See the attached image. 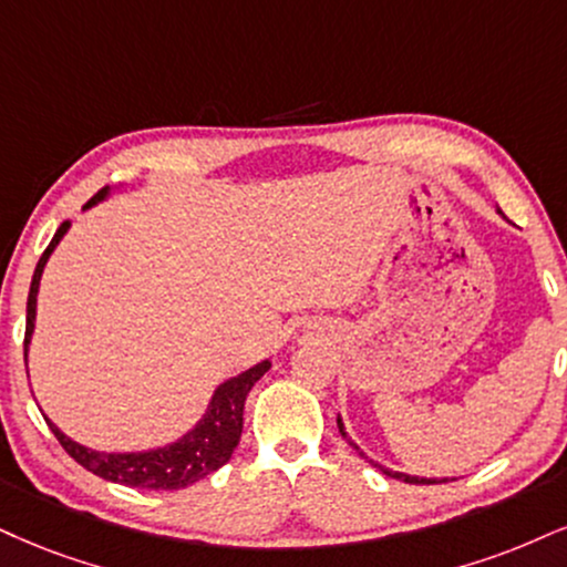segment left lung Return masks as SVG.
Here are the masks:
<instances>
[{"label":"left lung","instance_id":"1","mask_svg":"<svg viewBox=\"0 0 567 567\" xmlns=\"http://www.w3.org/2000/svg\"><path fill=\"white\" fill-rule=\"evenodd\" d=\"M337 425H339V433H341V436H344V442H347L349 446H352V450H354V452H360V457H365L370 465H373V467H379V471L383 473V476H389V478H396V481H404V484H444V481H446V478H439V481H436V478L410 476V473H400V471H389V467H383L381 463H375V460H370V457H368V454H365V452H362V450H360V446L352 442V436H349V433H347V429H344V421H341V415H337Z\"/></svg>","mask_w":567,"mask_h":567}]
</instances>
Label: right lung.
Here are the masks:
<instances>
[{"label":"right lung","instance_id":"add662e5","mask_svg":"<svg viewBox=\"0 0 567 567\" xmlns=\"http://www.w3.org/2000/svg\"><path fill=\"white\" fill-rule=\"evenodd\" d=\"M113 194V188L104 186L94 199H89L83 209L96 207L100 202H104ZM70 220L62 223L58 228V234L52 236L49 247L41 255V260L33 270V281H31V291H28V307H25V370H28V347H31V337L33 328H37V297H39V284H41V272H44L49 257L52 251L58 249V244L62 241V236L68 234ZM272 362L262 360L257 365H251L244 373L234 375V379L223 381L218 389L213 391L209 396L205 415L199 417L194 429H188L184 436H178L176 442L165 444V446H155V450H144V452H100L91 450V446H83L70 439L65 431H60L49 417L44 415V421L49 423L58 442L62 444L70 457L75 463L86 467V471L94 473L104 481H113V484H123V486H134V488H186L192 484H197L209 473H215L218 467H223L234 454L236 444L241 439V429H244V402H247V394L255 386L257 381L268 373Z\"/></svg>","mask_w":567,"mask_h":567}]
</instances>
